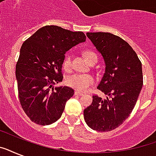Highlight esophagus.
I'll return each mask as SVG.
<instances>
[{
  "label": "esophagus",
  "instance_id": "esophagus-1",
  "mask_svg": "<svg viewBox=\"0 0 156 156\" xmlns=\"http://www.w3.org/2000/svg\"><path fill=\"white\" fill-rule=\"evenodd\" d=\"M74 94H75V95H79V96H81V95H83V93L79 92V91H77V90H76L75 92H74Z\"/></svg>",
  "mask_w": 156,
  "mask_h": 156
}]
</instances>
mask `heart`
<instances>
[{"instance_id":"obj_1","label":"heart","mask_w":156,"mask_h":156,"mask_svg":"<svg viewBox=\"0 0 156 156\" xmlns=\"http://www.w3.org/2000/svg\"><path fill=\"white\" fill-rule=\"evenodd\" d=\"M84 56L87 61L89 62L91 57L96 56V54L90 51H87L84 52ZM71 66V54L66 53L63 59V67L65 69L69 70ZM95 83V79L90 74L87 73H73L69 76L67 78V83L69 87L73 89L83 92L87 90L90 86H92Z\"/></svg>"}]
</instances>
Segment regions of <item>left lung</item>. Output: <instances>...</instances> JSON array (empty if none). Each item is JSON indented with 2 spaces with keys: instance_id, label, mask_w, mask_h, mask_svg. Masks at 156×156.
Wrapping results in <instances>:
<instances>
[{
  "instance_id": "8db88e82",
  "label": "left lung",
  "mask_w": 156,
  "mask_h": 156,
  "mask_svg": "<svg viewBox=\"0 0 156 156\" xmlns=\"http://www.w3.org/2000/svg\"><path fill=\"white\" fill-rule=\"evenodd\" d=\"M87 37L101 53L105 73L97 89L105 99L92 95V104L84 109V119L94 130L115 129L128 118L143 84L142 63L128 43L108 32H88Z\"/></svg>"
}]
</instances>
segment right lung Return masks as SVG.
I'll return each mask as SVG.
<instances>
[{"instance_id":"obj_1","label":"right lung","mask_w":156,"mask_h":156,"mask_svg":"<svg viewBox=\"0 0 156 156\" xmlns=\"http://www.w3.org/2000/svg\"><path fill=\"white\" fill-rule=\"evenodd\" d=\"M85 40L82 31L52 25L41 27L23 43L16 78L21 106L30 121L48 126L61 117L74 91L54 85L63 80L61 68L66 51Z\"/></svg>"}]
</instances>
